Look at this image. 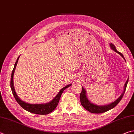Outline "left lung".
I'll use <instances>...</instances> for the list:
<instances>
[{
  "label": "left lung",
  "mask_w": 134,
  "mask_h": 134,
  "mask_svg": "<svg viewBox=\"0 0 134 134\" xmlns=\"http://www.w3.org/2000/svg\"><path fill=\"white\" fill-rule=\"evenodd\" d=\"M109 46H110L111 49H113L114 51H115L116 53H117L119 54H120L121 56L123 57V59H125L123 54L122 53H121L120 52H119L116 50V47H115V46H114L113 44L110 43L109 44ZM128 82V79L127 80V81H126L125 82V86H124V90L122 94L121 95V96L119 97L117 99H116L115 101H114L113 103L108 104V105H96V104L91 103V102L88 100V98H87L86 91L85 90V89L82 87V91L80 96V102H81L82 106L85 109H87V111H88L91 113H94V114L103 113H105L106 111H109V109L115 107L119 103H120V101L121 100V99L122 98L124 94L125 93L126 86H127Z\"/></svg>",
  "instance_id": "1"
}]
</instances>
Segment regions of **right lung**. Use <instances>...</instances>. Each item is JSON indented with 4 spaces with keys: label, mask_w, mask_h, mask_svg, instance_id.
I'll return each instance as SVG.
<instances>
[{
    "label": "right lung",
    "mask_w": 134,
    "mask_h": 134,
    "mask_svg": "<svg viewBox=\"0 0 134 134\" xmlns=\"http://www.w3.org/2000/svg\"><path fill=\"white\" fill-rule=\"evenodd\" d=\"M19 57H20V56L18 58L15 64H14L13 70L12 72L11 79H10V87H11L12 93H13V95L14 97V98H15L16 101L18 102V104L21 107H22L23 109H25V110L30 112L31 113L38 114V115H46V114H48L50 113H52V112L53 110H54L55 108L57 107L58 104H59L61 96H62L63 91H64L65 89H66L70 86H71V84L67 85V86L63 87L62 89H61L60 91L59 92V93L57 94V96H55L54 98L48 103L41 104H31L25 103V102H24L23 101H21V99L18 97V95L16 94L15 92V90H14V85H13L14 72V70L16 69V65H17V64H18Z\"/></svg>",
    "instance_id": "1"
}]
</instances>
